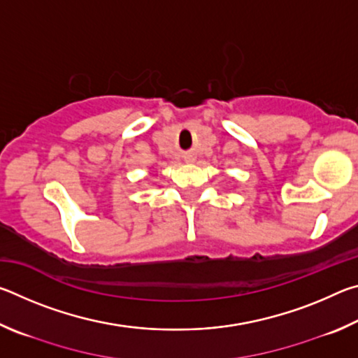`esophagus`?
Masks as SVG:
<instances>
[{
    "label": "esophagus",
    "mask_w": 358,
    "mask_h": 358,
    "mask_svg": "<svg viewBox=\"0 0 358 358\" xmlns=\"http://www.w3.org/2000/svg\"><path fill=\"white\" fill-rule=\"evenodd\" d=\"M186 161H187V162H194V157H192V156H189V157H186Z\"/></svg>",
    "instance_id": "1"
}]
</instances>
